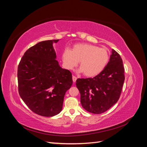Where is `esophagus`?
<instances>
[{"instance_id":"esophagus-1","label":"esophagus","mask_w":147,"mask_h":147,"mask_svg":"<svg viewBox=\"0 0 147 147\" xmlns=\"http://www.w3.org/2000/svg\"><path fill=\"white\" fill-rule=\"evenodd\" d=\"M77 78L75 77V76H73L72 77V80H73V82L75 83V82L77 81Z\"/></svg>"}]
</instances>
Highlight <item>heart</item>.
Wrapping results in <instances>:
<instances>
[{
	"instance_id": "obj_1",
	"label": "heart",
	"mask_w": 147,
	"mask_h": 147,
	"mask_svg": "<svg viewBox=\"0 0 147 147\" xmlns=\"http://www.w3.org/2000/svg\"><path fill=\"white\" fill-rule=\"evenodd\" d=\"M109 58V53L105 48L88 43L76 44L72 50L65 49L62 55L67 69L72 70L80 62L79 72L88 77L99 74L107 65Z\"/></svg>"
}]
</instances>
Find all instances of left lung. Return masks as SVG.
I'll return each instance as SVG.
<instances>
[{
    "mask_svg": "<svg viewBox=\"0 0 147 147\" xmlns=\"http://www.w3.org/2000/svg\"><path fill=\"white\" fill-rule=\"evenodd\" d=\"M124 72L121 57L112 49L109 62L99 74L94 78H78L76 85L83 109L90 113L100 114L116 104L125 78Z\"/></svg>",
    "mask_w": 147,
    "mask_h": 147,
    "instance_id": "8db88e82",
    "label": "left lung"
}]
</instances>
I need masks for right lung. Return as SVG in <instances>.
<instances>
[{
    "instance_id": "right-lung-1",
    "label": "right lung",
    "mask_w": 147,
    "mask_h": 147,
    "mask_svg": "<svg viewBox=\"0 0 147 147\" xmlns=\"http://www.w3.org/2000/svg\"><path fill=\"white\" fill-rule=\"evenodd\" d=\"M42 41L26 51L18 67L20 97L33 112L43 117L59 113L66 91L73 83L72 74L61 68L53 44Z\"/></svg>"
}]
</instances>
